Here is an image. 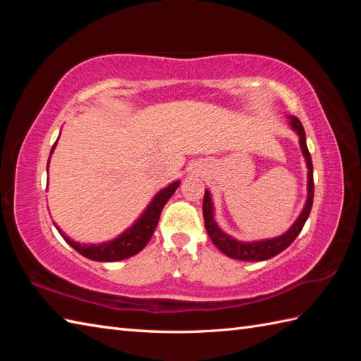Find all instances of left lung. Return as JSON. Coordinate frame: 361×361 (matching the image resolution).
Wrapping results in <instances>:
<instances>
[{
  "label": "left lung",
  "mask_w": 361,
  "mask_h": 361,
  "mask_svg": "<svg viewBox=\"0 0 361 361\" xmlns=\"http://www.w3.org/2000/svg\"><path fill=\"white\" fill-rule=\"evenodd\" d=\"M290 126L295 130L296 135L299 136V145H301V152L305 158V164H307V200H305L304 208L299 214V217L293 225L290 226L288 231L283 233L282 235L273 237V239H264V240H255V242H242L237 240L234 237L228 235L225 231H221L220 226L217 225L216 219H214V204L209 190H204L203 198V217H204V226L208 231L211 240L214 245L226 255L228 257H233L237 260H247V262H257V260H267L274 256H278L287 247H290L298 234L301 233L304 228V224L307 221L312 204H313V164L312 157L307 149V142H305V132L304 127L296 116H288Z\"/></svg>",
  "instance_id": "obj_1"
}]
</instances>
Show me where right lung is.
Returning <instances> with one entry per match:
<instances>
[{
	"instance_id": "obj_1",
	"label": "right lung",
	"mask_w": 361,
	"mask_h": 361,
	"mask_svg": "<svg viewBox=\"0 0 361 361\" xmlns=\"http://www.w3.org/2000/svg\"><path fill=\"white\" fill-rule=\"evenodd\" d=\"M56 144L52 145L51 153L56 149ZM178 186L180 180H176L171 183L167 188L161 189L159 192L153 197V200L149 203L145 211L141 214V217L137 219L132 226L127 228L121 235H118L116 239H113L110 242H102L99 245H80L79 242H74L70 237L65 235V233L57 225L56 228L68 242V245H71L75 251L80 252V255L85 256L87 259L97 260V262H116V260L132 257L137 255V252H140L152 239L153 231H155V228L158 225L161 211H163L164 204L169 202V198L173 195Z\"/></svg>"
}]
</instances>
